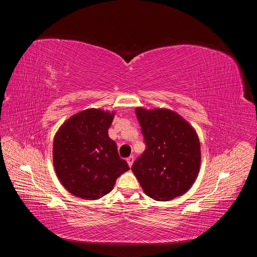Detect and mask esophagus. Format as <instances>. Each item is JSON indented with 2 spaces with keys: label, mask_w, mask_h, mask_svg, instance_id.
Wrapping results in <instances>:
<instances>
[{
  "label": "esophagus",
  "mask_w": 257,
  "mask_h": 257,
  "mask_svg": "<svg viewBox=\"0 0 257 257\" xmlns=\"http://www.w3.org/2000/svg\"><path fill=\"white\" fill-rule=\"evenodd\" d=\"M126 162H127V164H128V166L131 167L132 165H133V163H134V157H128L127 159H126Z\"/></svg>",
  "instance_id": "obj_1"
}]
</instances>
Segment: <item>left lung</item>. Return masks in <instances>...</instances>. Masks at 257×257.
Segmentation results:
<instances>
[{"label":"left lung","instance_id":"8db88e82","mask_svg":"<svg viewBox=\"0 0 257 257\" xmlns=\"http://www.w3.org/2000/svg\"><path fill=\"white\" fill-rule=\"evenodd\" d=\"M146 150L132 170L148 196L168 201L181 196L196 180L200 167L199 139L181 115L169 109L136 108Z\"/></svg>","mask_w":257,"mask_h":257}]
</instances>
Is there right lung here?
<instances>
[{
	"mask_svg": "<svg viewBox=\"0 0 257 257\" xmlns=\"http://www.w3.org/2000/svg\"><path fill=\"white\" fill-rule=\"evenodd\" d=\"M113 115L95 108L80 111L65 121L54 136V169L62 185L77 197H103L130 169L108 136Z\"/></svg>",
	"mask_w": 257,
	"mask_h": 257,
	"instance_id": "obj_1",
	"label": "right lung"
}]
</instances>
